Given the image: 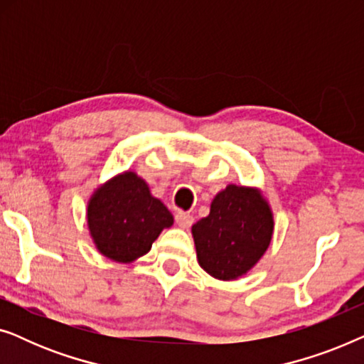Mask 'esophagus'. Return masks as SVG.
<instances>
[{"label":"esophagus","mask_w":364,"mask_h":364,"mask_svg":"<svg viewBox=\"0 0 364 364\" xmlns=\"http://www.w3.org/2000/svg\"><path fill=\"white\" fill-rule=\"evenodd\" d=\"M176 223L181 228H188L193 223V217L187 212H177L176 213Z\"/></svg>","instance_id":"esophagus-1"}]
</instances>
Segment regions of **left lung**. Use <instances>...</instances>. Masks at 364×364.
I'll list each match as a JSON object with an SVG mask.
<instances>
[{
  "label": "left lung",
  "instance_id": "1",
  "mask_svg": "<svg viewBox=\"0 0 364 364\" xmlns=\"http://www.w3.org/2000/svg\"><path fill=\"white\" fill-rule=\"evenodd\" d=\"M273 215L255 188L228 186L192 225L198 265L218 280L245 275L270 245Z\"/></svg>",
  "mask_w": 364,
  "mask_h": 364
}]
</instances>
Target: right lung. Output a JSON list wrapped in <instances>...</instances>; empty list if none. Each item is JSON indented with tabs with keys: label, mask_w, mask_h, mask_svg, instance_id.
Returning a JSON list of instances; mask_svg holds the SVG:
<instances>
[{
	"label": "right lung",
	"mask_w": 364,
	"mask_h": 364,
	"mask_svg": "<svg viewBox=\"0 0 364 364\" xmlns=\"http://www.w3.org/2000/svg\"><path fill=\"white\" fill-rule=\"evenodd\" d=\"M172 223L168 208L134 172H124L97 188L87 205L92 240L114 262L127 263L146 255L159 233Z\"/></svg>",
	"instance_id": "add662e5"
}]
</instances>
